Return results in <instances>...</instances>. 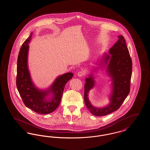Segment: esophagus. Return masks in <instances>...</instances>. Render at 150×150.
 I'll return each mask as SVG.
<instances>
[{"label": "esophagus", "mask_w": 150, "mask_h": 150, "mask_svg": "<svg viewBox=\"0 0 150 150\" xmlns=\"http://www.w3.org/2000/svg\"><path fill=\"white\" fill-rule=\"evenodd\" d=\"M84 75V72L83 71H82L78 72V74H77V75H78V76H79V77H81V76H83Z\"/></svg>", "instance_id": "obj_1"}]
</instances>
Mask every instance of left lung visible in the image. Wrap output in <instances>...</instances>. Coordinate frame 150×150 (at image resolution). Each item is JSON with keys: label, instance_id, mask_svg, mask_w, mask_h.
Listing matches in <instances>:
<instances>
[{"label": "left lung", "instance_id": "1", "mask_svg": "<svg viewBox=\"0 0 150 150\" xmlns=\"http://www.w3.org/2000/svg\"><path fill=\"white\" fill-rule=\"evenodd\" d=\"M118 41L108 51L111 55L104 54L100 64L107 66V74L112 80V93L108 105L102 108L92 105L88 96L89 91L94 86L95 81L92 75L86 79L84 102L86 107L95 116H105L118 110L130 92L132 61L124 38L122 35L118 36Z\"/></svg>", "mask_w": 150, "mask_h": 150}]
</instances>
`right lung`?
I'll return each instance as SVG.
<instances>
[{"label":"right lung","instance_id":"right-lung-1","mask_svg":"<svg viewBox=\"0 0 150 150\" xmlns=\"http://www.w3.org/2000/svg\"><path fill=\"white\" fill-rule=\"evenodd\" d=\"M33 33L22 45L17 58L16 86L23 102L27 107L40 114L53 112L59 106L64 86L71 79L74 74L67 72L59 76L53 84L47 90H39L33 84L28 64L29 44ZM52 93L50 99L48 96Z\"/></svg>","mask_w":150,"mask_h":150}]
</instances>
